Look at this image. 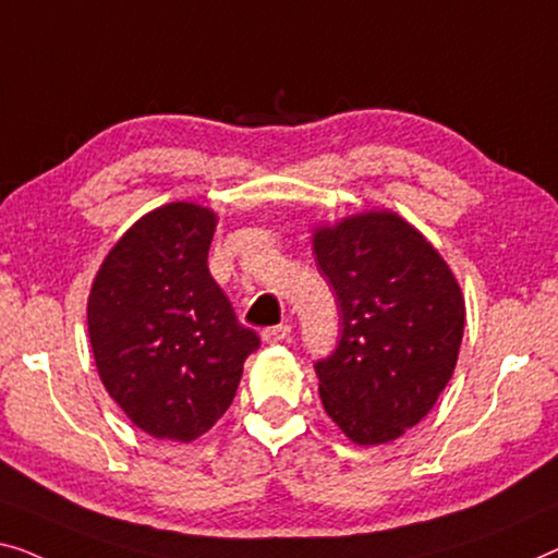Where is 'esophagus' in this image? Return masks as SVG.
I'll list each match as a JSON object with an SVG mask.
<instances>
[{
    "instance_id": "1",
    "label": "esophagus",
    "mask_w": 558,
    "mask_h": 558,
    "mask_svg": "<svg viewBox=\"0 0 558 558\" xmlns=\"http://www.w3.org/2000/svg\"><path fill=\"white\" fill-rule=\"evenodd\" d=\"M263 340L265 343H280V340H286L290 336V326H270V328H263Z\"/></svg>"
}]
</instances>
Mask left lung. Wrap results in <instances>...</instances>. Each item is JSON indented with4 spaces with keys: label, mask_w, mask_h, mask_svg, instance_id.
Returning a JSON list of instances; mask_svg holds the SVG:
<instances>
[{
    "label": "left lung",
    "mask_w": 558,
    "mask_h": 558,
    "mask_svg": "<svg viewBox=\"0 0 558 558\" xmlns=\"http://www.w3.org/2000/svg\"><path fill=\"white\" fill-rule=\"evenodd\" d=\"M313 243L340 311L338 343L315 361L323 409L355 444H386L434 409L451 380L461 288L434 245L393 213L348 218Z\"/></svg>",
    "instance_id": "1"
}]
</instances>
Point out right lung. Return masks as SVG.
Returning a JSON list of instances; mask_svg holds the SVG:
<instances>
[{
  "label": "right lung",
  "mask_w": 558,
  "mask_h": 558,
  "mask_svg": "<svg viewBox=\"0 0 558 558\" xmlns=\"http://www.w3.org/2000/svg\"><path fill=\"white\" fill-rule=\"evenodd\" d=\"M215 215L190 203L135 222L99 268L87 326L99 378L155 438L193 440L230 409L257 332L207 268Z\"/></svg>",
  "instance_id": "1"
}]
</instances>
